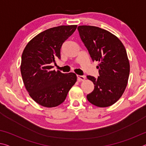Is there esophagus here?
<instances>
[{"label": "esophagus", "mask_w": 146, "mask_h": 146, "mask_svg": "<svg viewBox=\"0 0 146 146\" xmlns=\"http://www.w3.org/2000/svg\"><path fill=\"white\" fill-rule=\"evenodd\" d=\"M76 76H77V79L79 81H83L86 78L85 75H76Z\"/></svg>", "instance_id": "1"}]
</instances>
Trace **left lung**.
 <instances>
[{"label":"left lung","mask_w":146,"mask_h":146,"mask_svg":"<svg viewBox=\"0 0 146 146\" xmlns=\"http://www.w3.org/2000/svg\"><path fill=\"white\" fill-rule=\"evenodd\" d=\"M77 29L93 62H99L98 78L87 76L95 85L88 100L97 107L111 106L124 92L129 78L130 66L125 47L114 35L98 27L80 26Z\"/></svg>","instance_id":"8db88e82"}]
</instances>
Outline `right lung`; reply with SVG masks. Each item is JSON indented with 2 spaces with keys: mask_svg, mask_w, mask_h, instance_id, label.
Masks as SVG:
<instances>
[{
  "mask_svg": "<svg viewBox=\"0 0 146 146\" xmlns=\"http://www.w3.org/2000/svg\"><path fill=\"white\" fill-rule=\"evenodd\" d=\"M76 27L60 26L46 29L32 38L24 49L21 71L24 86L30 97L44 107L60 105L76 82L75 73L52 70V65L60 59L61 47Z\"/></svg>",
  "mask_w": 146,
  "mask_h": 146,
  "instance_id": "right-lung-1",
  "label": "right lung"
}]
</instances>
